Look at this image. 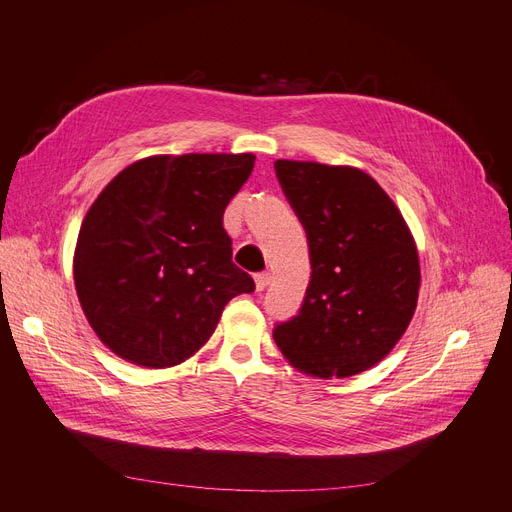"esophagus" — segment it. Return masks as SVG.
I'll return each mask as SVG.
<instances>
[{
	"instance_id": "esophagus-1",
	"label": "esophagus",
	"mask_w": 512,
	"mask_h": 512,
	"mask_svg": "<svg viewBox=\"0 0 512 512\" xmlns=\"http://www.w3.org/2000/svg\"><path fill=\"white\" fill-rule=\"evenodd\" d=\"M254 282H256V290H265L269 286V282H271V273H267V271L256 273L254 275Z\"/></svg>"
}]
</instances>
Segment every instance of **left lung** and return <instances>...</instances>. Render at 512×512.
Masks as SVG:
<instances>
[{"mask_svg": "<svg viewBox=\"0 0 512 512\" xmlns=\"http://www.w3.org/2000/svg\"><path fill=\"white\" fill-rule=\"evenodd\" d=\"M275 175L305 228L312 277L299 314L273 339L314 378L374 367L406 333L421 286L412 232L376 179L352 166L277 160Z\"/></svg>", "mask_w": 512, "mask_h": 512, "instance_id": "obj_1", "label": "left lung"}]
</instances>
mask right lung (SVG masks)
Returning a JSON list of instances; mask_svg holds the SVG:
<instances>
[{
	"label": "right lung",
	"instance_id": "right-lung-1",
	"mask_svg": "<svg viewBox=\"0 0 512 512\" xmlns=\"http://www.w3.org/2000/svg\"><path fill=\"white\" fill-rule=\"evenodd\" d=\"M254 160L151 156L123 168L89 207L74 286L91 329L121 359L151 369L183 363L205 346L226 303L254 292L222 222Z\"/></svg>",
	"mask_w": 512,
	"mask_h": 512
}]
</instances>
